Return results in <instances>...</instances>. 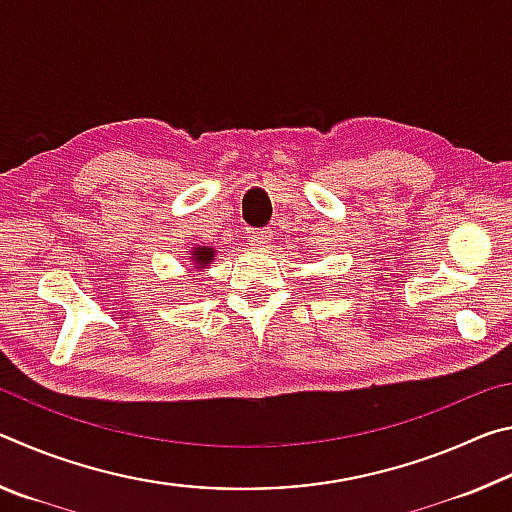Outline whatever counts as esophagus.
Masks as SVG:
<instances>
[{
    "label": "esophagus",
    "mask_w": 512,
    "mask_h": 512,
    "mask_svg": "<svg viewBox=\"0 0 512 512\" xmlns=\"http://www.w3.org/2000/svg\"><path fill=\"white\" fill-rule=\"evenodd\" d=\"M246 239L255 246L268 244V241H271V230L268 228H246Z\"/></svg>",
    "instance_id": "esophagus-1"
}]
</instances>
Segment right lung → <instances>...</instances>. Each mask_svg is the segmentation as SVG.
<instances>
[{"label":"right lung","instance_id":"1","mask_svg":"<svg viewBox=\"0 0 512 512\" xmlns=\"http://www.w3.org/2000/svg\"><path fill=\"white\" fill-rule=\"evenodd\" d=\"M192 253H194L192 262H194L198 268H205L207 264L212 262V257H214V250L207 248V246H198V248L192 250Z\"/></svg>","mask_w":512,"mask_h":512}]
</instances>
